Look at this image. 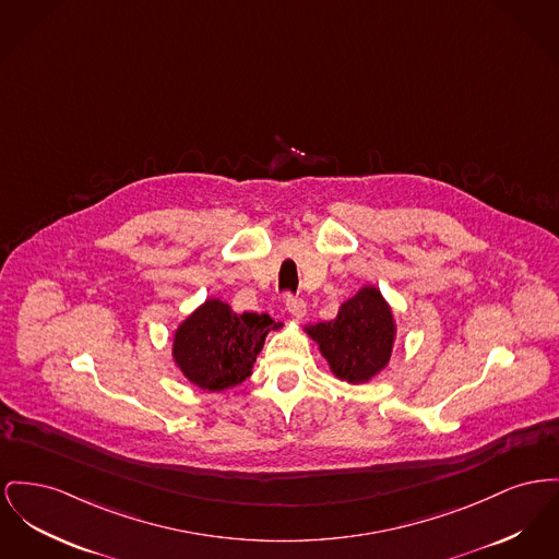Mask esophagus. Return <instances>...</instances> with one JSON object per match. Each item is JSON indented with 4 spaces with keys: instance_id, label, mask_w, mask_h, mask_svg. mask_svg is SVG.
Instances as JSON below:
<instances>
[{
    "instance_id": "esophagus-1",
    "label": "esophagus",
    "mask_w": 559,
    "mask_h": 559,
    "mask_svg": "<svg viewBox=\"0 0 559 559\" xmlns=\"http://www.w3.org/2000/svg\"><path fill=\"white\" fill-rule=\"evenodd\" d=\"M287 310H289L292 319H296V321H301L306 317V306L299 297H287Z\"/></svg>"
}]
</instances>
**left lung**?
Instances as JSON below:
<instances>
[{
    "label": "left lung",
    "instance_id": "left-lung-1",
    "mask_svg": "<svg viewBox=\"0 0 559 559\" xmlns=\"http://www.w3.org/2000/svg\"><path fill=\"white\" fill-rule=\"evenodd\" d=\"M317 342L329 371L348 384H367L386 369L396 340L393 308L376 285L340 304L335 319L304 325Z\"/></svg>",
    "mask_w": 559,
    "mask_h": 559
}]
</instances>
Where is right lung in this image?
Wrapping results in <instances>:
<instances>
[{"mask_svg": "<svg viewBox=\"0 0 559 559\" xmlns=\"http://www.w3.org/2000/svg\"><path fill=\"white\" fill-rule=\"evenodd\" d=\"M281 328L263 312L238 314L219 297H206L175 329L170 357L190 384L222 393L253 373L265 335Z\"/></svg>", "mask_w": 559, "mask_h": 559, "instance_id": "add662e5", "label": "right lung"}]
</instances>
